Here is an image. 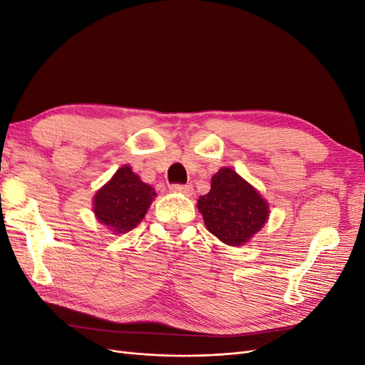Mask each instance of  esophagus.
<instances>
[{"label": "esophagus", "instance_id": "34e87169", "mask_svg": "<svg viewBox=\"0 0 365 365\" xmlns=\"http://www.w3.org/2000/svg\"><path fill=\"white\" fill-rule=\"evenodd\" d=\"M170 190L173 193L190 196L193 193V187L192 185H182V184H173V185H170Z\"/></svg>", "mask_w": 365, "mask_h": 365}]
</instances>
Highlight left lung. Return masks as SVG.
I'll return each instance as SVG.
<instances>
[{
	"label": "left lung",
	"instance_id": "8db88e82",
	"mask_svg": "<svg viewBox=\"0 0 365 365\" xmlns=\"http://www.w3.org/2000/svg\"><path fill=\"white\" fill-rule=\"evenodd\" d=\"M196 207L210 233L230 247L248 244L269 217V204L231 168L212 176V189L200 196Z\"/></svg>",
	"mask_w": 365,
	"mask_h": 365
}]
</instances>
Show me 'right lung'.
Segmentation results:
<instances>
[{
	"label": "right lung",
	"instance_id": "obj_1",
	"mask_svg": "<svg viewBox=\"0 0 365 365\" xmlns=\"http://www.w3.org/2000/svg\"><path fill=\"white\" fill-rule=\"evenodd\" d=\"M155 196V189L143 182L130 165L125 164L96 192L93 212L98 222L114 235H125L141 222Z\"/></svg>",
	"mask_w": 365,
	"mask_h": 365
}]
</instances>
